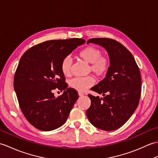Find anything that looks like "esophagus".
I'll return each mask as SVG.
<instances>
[{
	"label": "esophagus",
	"mask_w": 158,
	"mask_h": 158,
	"mask_svg": "<svg viewBox=\"0 0 158 158\" xmlns=\"http://www.w3.org/2000/svg\"><path fill=\"white\" fill-rule=\"evenodd\" d=\"M78 95H79V96H80V97H81V96H83V95H84V93H82V92H78Z\"/></svg>",
	"instance_id": "obj_1"
}]
</instances>
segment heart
Returning a JSON list of instances; mask_svg holds the SVG:
<instances>
[{"label": "heart", "mask_w": 158, "mask_h": 158, "mask_svg": "<svg viewBox=\"0 0 158 158\" xmlns=\"http://www.w3.org/2000/svg\"><path fill=\"white\" fill-rule=\"evenodd\" d=\"M102 51L95 47L89 46L80 52L79 57L88 64H90V72H92L97 78H103L106 76L110 68V61L107 57L102 56ZM72 59L67 56L62 60L61 64V72L65 76L71 74ZM95 80L89 76L83 78H75L69 82L70 86L78 91H85L94 84Z\"/></svg>", "instance_id": "1"}]
</instances>
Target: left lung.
<instances>
[{
    "label": "left lung",
    "mask_w": 158,
    "mask_h": 158,
    "mask_svg": "<svg viewBox=\"0 0 158 158\" xmlns=\"http://www.w3.org/2000/svg\"><path fill=\"white\" fill-rule=\"evenodd\" d=\"M99 44L106 49L110 68L106 78L90 89L103 98L89 94L91 101L86 115L94 127L106 131L121 127L137 107L141 91V77L135 58L116 40L90 38L87 44Z\"/></svg>",
    "instance_id": "obj_1"
}]
</instances>
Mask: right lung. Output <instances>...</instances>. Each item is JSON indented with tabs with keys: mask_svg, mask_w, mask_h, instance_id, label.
Instances as JSON below:
<instances>
[{
	"mask_svg": "<svg viewBox=\"0 0 158 158\" xmlns=\"http://www.w3.org/2000/svg\"><path fill=\"white\" fill-rule=\"evenodd\" d=\"M85 43L81 38L48 40L31 47L21 58L14 76V89L24 116L37 129L52 131L67 120L78 94L68 88L61 64ZM55 88L64 93L55 98L52 93Z\"/></svg>",
	"mask_w": 158,
	"mask_h": 158,
	"instance_id": "add662e5",
	"label": "right lung"
}]
</instances>
